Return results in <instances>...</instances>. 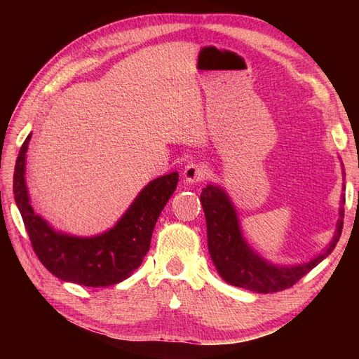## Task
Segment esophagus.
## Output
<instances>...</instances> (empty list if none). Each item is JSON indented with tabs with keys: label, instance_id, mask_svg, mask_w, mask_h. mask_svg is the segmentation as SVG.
Instances as JSON below:
<instances>
[{
	"label": "esophagus",
	"instance_id": "34e87169",
	"mask_svg": "<svg viewBox=\"0 0 359 359\" xmlns=\"http://www.w3.org/2000/svg\"><path fill=\"white\" fill-rule=\"evenodd\" d=\"M182 177L187 184L201 182L205 178V169L201 165H196V163H189L186 169H184Z\"/></svg>",
	"mask_w": 359,
	"mask_h": 359
}]
</instances>
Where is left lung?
Instances as JSON below:
<instances>
[{"label": "left lung", "instance_id": "obj_1", "mask_svg": "<svg viewBox=\"0 0 359 359\" xmlns=\"http://www.w3.org/2000/svg\"><path fill=\"white\" fill-rule=\"evenodd\" d=\"M201 202L206 220L208 250L217 273L226 283L256 293H274L292 287L299 278L309 274L314 266L331 255L343 229L344 194H341L339 220L328 247H325L320 255L314 256L309 262L277 265L259 256L248 245L241 231L235 205L223 187L210 182L201 193Z\"/></svg>", "mask_w": 359, "mask_h": 359}]
</instances>
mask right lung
Returning <instances> with one entry per match:
<instances>
[{
	"mask_svg": "<svg viewBox=\"0 0 359 359\" xmlns=\"http://www.w3.org/2000/svg\"><path fill=\"white\" fill-rule=\"evenodd\" d=\"M31 135L20 147L13 175V193L32 248L48 271L69 283L106 287L132 276L148 253L160 212L178 184V172L149 181L111 229L94 236L55 231L34 212L25 180Z\"/></svg>",
	"mask_w": 359,
	"mask_h": 359,
	"instance_id": "obj_1",
	"label": "right lung"
}]
</instances>
